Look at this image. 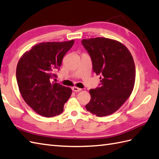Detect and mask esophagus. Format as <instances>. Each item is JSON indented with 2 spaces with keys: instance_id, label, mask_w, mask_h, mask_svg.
Returning a JSON list of instances; mask_svg holds the SVG:
<instances>
[{
  "instance_id": "34e87169",
  "label": "esophagus",
  "mask_w": 159,
  "mask_h": 159,
  "mask_svg": "<svg viewBox=\"0 0 159 159\" xmlns=\"http://www.w3.org/2000/svg\"><path fill=\"white\" fill-rule=\"evenodd\" d=\"M72 89V91H75V92H79V91H81V89H80L79 87H73Z\"/></svg>"
}]
</instances>
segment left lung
Wrapping results in <instances>:
<instances>
[{"label": "left lung", "instance_id": "left-lung-1", "mask_svg": "<svg viewBox=\"0 0 159 159\" xmlns=\"http://www.w3.org/2000/svg\"><path fill=\"white\" fill-rule=\"evenodd\" d=\"M93 70L100 75L99 87L90 89L87 111L105 116L119 110L131 94L135 80V67L127 48L115 40L98 37L83 39Z\"/></svg>", "mask_w": 159, "mask_h": 159}]
</instances>
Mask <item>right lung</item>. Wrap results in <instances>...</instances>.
<instances>
[{"mask_svg":"<svg viewBox=\"0 0 159 159\" xmlns=\"http://www.w3.org/2000/svg\"><path fill=\"white\" fill-rule=\"evenodd\" d=\"M74 40L65 42L39 43L20 59L16 79L25 103L43 116L60 114L72 94L70 88L52 82L57 77L62 59L74 45Z\"/></svg>","mask_w":159,"mask_h":159,"instance_id":"right-lung-1","label":"right lung"}]
</instances>
